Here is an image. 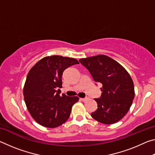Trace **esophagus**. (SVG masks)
Here are the masks:
<instances>
[{
  "label": "esophagus",
  "mask_w": 155,
  "mask_h": 155,
  "mask_svg": "<svg viewBox=\"0 0 155 155\" xmlns=\"http://www.w3.org/2000/svg\"><path fill=\"white\" fill-rule=\"evenodd\" d=\"M89 98H81V101H82L83 102H85V101H87Z\"/></svg>",
  "instance_id": "1"
}]
</instances>
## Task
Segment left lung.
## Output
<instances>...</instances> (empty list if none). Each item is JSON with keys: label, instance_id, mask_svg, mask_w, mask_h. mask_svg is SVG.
Here are the masks:
<instances>
[{"label": "left lung", "instance_id": "left-lung-1", "mask_svg": "<svg viewBox=\"0 0 155 155\" xmlns=\"http://www.w3.org/2000/svg\"><path fill=\"white\" fill-rule=\"evenodd\" d=\"M94 81L102 83V95L94 99L98 109L91 115L104 124L118 122L127 114L135 97L134 84L130 74L111 57L98 54L79 59Z\"/></svg>", "mask_w": 155, "mask_h": 155}]
</instances>
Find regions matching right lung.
Here are the masks:
<instances>
[{
	"label": "right lung",
	"instance_id": "add662e5",
	"mask_svg": "<svg viewBox=\"0 0 155 155\" xmlns=\"http://www.w3.org/2000/svg\"><path fill=\"white\" fill-rule=\"evenodd\" d=\"M77 59L59 55L45 57L31 68L26 79L23 95L28 112L35 121L44 127L55 128L69 118L77 96L59 95L62 74Z\"/></svg>",
	"mask_w": 155,
	"mask_h": 155
}]
</instances>
